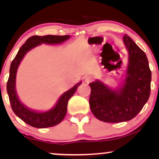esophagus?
I'll list each match as a JSON object with an SVG mask.
<instances>
[{
	"instance_id": "obj_1",
	"label": "esophagus",
	"mask_w": 159,
	"mask_h": 159,
	"mask_svg": "<svg viewBox=\"0 0 159 159\" xmlns=\"http://www.w3.org/2000/svg\"><path fill=\"white\" fill-rule=\"evenodd\" d=\"M84 80H85L86 82H91L93 80V77L92 76H90V75H88V76H85V77H84Z\"/></svg>"
}]
</instances>
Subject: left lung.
<instances>
[{"label": "left lung", "instance_id": "1", "mask_svg": "<svg viewBox=\"0 0 159 159\" xmlns=\"http://www.w3.org/2000/svg\"><path fill=\"white\" fill-rule=\"evenodd\" d=\"M123 41L129 58L122 86L113 90L100 80L89 84L91 111L104 122L131 120L142 110L151 93V71L145 52L127 34L124 35Z\"/></svg>", "mask_w": 159, "mask_h": 159}]
</instances>
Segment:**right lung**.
<instances>
[{
	"label": "right lung",
	"instance_id": "1",
	"mask_svg": "<svg viewBox=\"0 0 159 159\" xmlns=\"http://www.w3.org/2000/svg\"><path fill=\"white\" fill-rule=\"evenodd\" d=\"M70 38L69 35H34L28 38L26 43L19 50L14 59L12 61L10 66L9 77H8L7 85V93L11 108L14 114L27 123V125L36 128H46L57 125L64 119L67 111V104L70 98L75 94L78 87L82 82H78L72 88L69 89L66 92L63 93L59 98L57 103L51 109L45 112L36 111L30 109L25 104H23L19 99L16 91V71L23 59L25 54L38 45L45 44H60L65 42Z\"/></svg>",
	"mask_w": 159,
	"mask_h": 159
}]
</instances>
